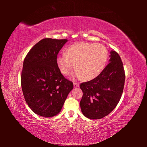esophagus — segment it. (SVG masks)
Instances as JSON below:
<instances>
[{
    "label": "esophagus",
    "instance_id": "esophagus-1",
    "mask_svg": "<svg viewBox=\"0 0 147 147\" xmlns=\"http://www.w3.org/2000/svg\"><path fill=\"white\" fill-rule=\"evenodd\" d=\"M73 84H74V88H78V87H79V85L78 83L74 82Z\"/></svg>",
    "mask_w": 147,
    "mask_h": 147
}]
</instances>
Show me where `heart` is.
Returning <instances> with one entry per match:
<instances>
[{"mask_svg": "<svg viewBox=\"0 0 147 147\" xmlns=\"http://www.w3.org/2000/svg\"><path fill=\"white\" fill-rule=\"evenodd\" d=\"M108 57L105 46L100 43L81 42L74 43L56 58V63L61 73L67 75L74 67L73 78L92 80L104 69Z\"/></svg>", "mask_w": 147, "mask_h": 147, "instance_id": "obj_1", "label": "heart"}]
</instances>
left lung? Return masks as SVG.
<instances>
[{"label":"left lung","mask_w":147,"mask_h":147,"mask_svg":"<svg viewBox=\"0 0 147 147\" xmlns=\"http://www.w3.org/2000/svg\"><path fill=\"white\" fill-rule=\"evenodd\" d=\"M109 52V64L101 73L80 85L83 91L81 110L86 117L91 119H99L110 114L123 92L125 73L123 62L116 52Z\"/></svg>","instance_id":"1"}]
</instances>
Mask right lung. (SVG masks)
<instances>
[{"label":"right lung","mask_w":147,"mask_h":147,"mask_svg":"<svg viewBox=\"0 0 147 147\" xmlns=\"http://www.w3.org/2000/svg\"><path fill=\"white\" fill-rule=\"evenodd\" d=\"M66 39L44 38L34 45L23 62L21 83L26 102L32 111L44 117L58 114L73 83L65 79L56 58Z\"/></svg>","instance_id":"1"}]
</instances>
